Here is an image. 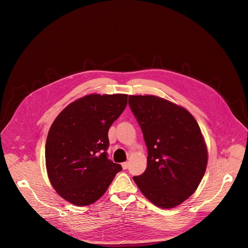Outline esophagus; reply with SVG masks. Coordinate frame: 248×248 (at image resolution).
<instances>
[{
	"instance_id": "esophagus-1",
	"label": "esophagus",
	"mask_w": 248,
	"mask_h": 248,
	"mask_svg": "<svg viewBox=\"0 0 248 248\" xmlns=\"http://www.w3.org/2000/svg\"><path fill=\"white\" fill-rule=\"evenodd\" d=\"M128 166H129V163H128V162H124V163L122 164V167H123L124 170H126V169L128 168Z\"/></svg>"
}]
</instances>
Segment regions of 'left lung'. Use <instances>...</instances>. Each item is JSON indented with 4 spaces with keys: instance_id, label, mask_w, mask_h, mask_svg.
<instances>
[{
    "instance_id": "1",
    "label": "left lung",
    "mask_w": 248,
    "mask_h": 248,
    "mask_svg": "<svg viewBox=\"0 0 248 248\" xmlns=\"http://www.w3.org/2000/svg\"><path fill=\"white\" fill-rule=\"evenodd\" d=\"M128 105L147 146V168L133 180L143 195L161 208H173L198 187L208 154L192 115L163 98L128 97Z\"/></svg>"
}]
</instances>
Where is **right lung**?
I'll return each mask as SVG.
<instances>
[{"label": "right lung", "instance_id": "add662e5", "mask_svg": "<svg viewBox=\"0 0 248 248\" xmlns=\"http://www.w3.org/2000/svg\"><path fill=\"white\" fill-rule=\"evenodd\" d=\"M127 104V95L91 94L64 108L48 132L49 180L66 201L87 206L108 189L120 164L108 159V131Z\"/></svg>", "mask_w": 248, "mask_h": 248}]
</instances>
